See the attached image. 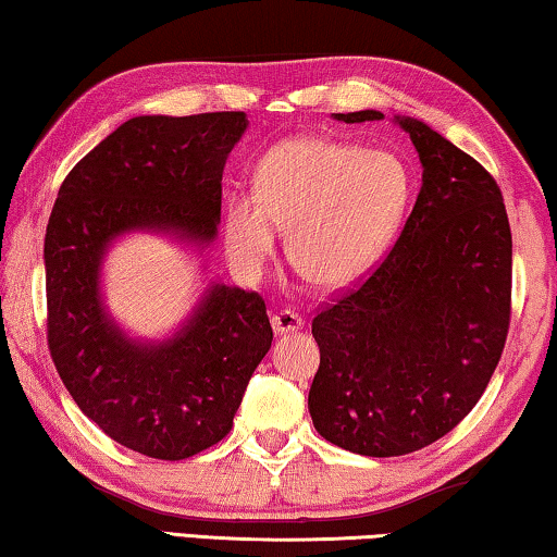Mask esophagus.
<instances>
[{"instance_id": "1", "label": "esophagus", "mask_w": 557, "mask_h": 557, "mask_svg": "<svg viewBox=\"0 0 557 557\" xmlns=\"http://www.w3.org/2000/svg\"><path fill=\"white\" fill-rule=\"evenodd\" d=\"M270 322H272V330H275V334L297 332V330H302V326H305L302 317H299V314L293 312V310H280V312H275V314H272Z\"/></svg>"}]
</instances>
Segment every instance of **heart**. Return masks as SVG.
I'll return each instance as SVG.
<instances>
[{"mask_svg":"<svg viewBox=\"0 0 557 557\" xmlns=\"http://www.w3.org/2000/svg\"><path fill=\"white\" fill-rule=\"evenodd\" d=\"M411 173L399 156L332 138H293L260 158L255 193L225 198L227 258L260 275L285 228L289 260L312 287L337 293L364 277L406 215Z\"/></svg>","mask_w":557,"mask_h":557,"instance_id":"heart-1","label":"heart"}]
</instances>
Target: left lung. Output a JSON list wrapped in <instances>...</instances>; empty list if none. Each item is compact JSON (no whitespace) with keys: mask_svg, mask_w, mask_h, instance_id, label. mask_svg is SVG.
<instances>
[{"mask_svg":"<svg viewBox=\"0 0 557 557\" xmlns=\"http://www.w3.org/2000/svg\"><path fill=\"white\" fill-rule=\"evenodd\" d=\"M394 121L423 168L417 206L386 260L312 320L320 369L307 399L320 436L376 458L434 444L481 399L506 344L513 268L491 173L423 121Z\"/></svg>","mask_w":557,"mask_h":557,"instance_id":"1","label":"left lung"}]
</instances>
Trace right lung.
Here are the masks:
<instances>
[{
	"label": "right lung",
	"instance_id": "1",
	"mask_svg": "<svg viewBox=\"0 0 557 557\" xmlns=\"http://www.w3.org/2000/svg\"><path fill=\"white\" fill-rule=\"evenodd\" d=\"M243 111L136 116L78 161L44 237L47 339L61 382L106 436L161 461L206 451L233 429L247 382L272 344L258 293L202 289L165 339H134L103 302L109 247L128 233L215 243L225 161Z\"/></svg>",
	"mask_w": 557,
	"mask_h": 557
}]
</instances>
